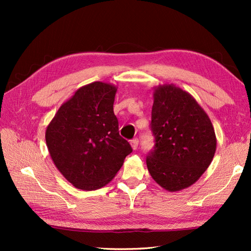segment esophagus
Listing matches in <instances>:
<instances>
[{
	"instance_id": "obj_1",
	"label": "esophagus",
	"mask_w": 251,
	"mask_h": 251,
	"mask_svg": "<svg viewBox=\"0 0 251 251\" xmlns=\"http://www.w3.org/2000/svg\"><path fill=\"white\" fill-rule=\"evenodd\" d=\"M138 143H139V140L137 139V138H135V139L130 140V146L132 148V150H136V149L138 148Z\"/></svg>"
}]
</instances>
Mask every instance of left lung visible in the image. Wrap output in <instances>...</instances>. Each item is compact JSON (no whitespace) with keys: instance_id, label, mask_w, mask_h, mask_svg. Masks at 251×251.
Segmentation results:
<instances>
[{"instance_id":"left-lung-1","label":"left lung","mask_w":251,"mask_h":251,"mask_svg":"<svg viewBox=\"0 0 251 251\" xmlns=\"http://www.w3.org/2000/svg\"><path fill=\"white\" fill-rule=\"evenodd\" d=\"M151 130L154 150L147 156L151 177L163 189L189 188L214 158L217 139L206 112L188 92L174 84L154 88Z\"/></svg>"}]
</instances>
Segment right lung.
<instances>
[{"mask_svg": "<svg viewBox=\"0 0 251 251\" xmlns=\"http://www.w3.org/2000/svg\"><path fill=\"white\" fill-rule=\"evenodd\" d=\"M117 87L94 82L62 103L45 132L55 166L79 190L102 188L114 178L132 149L120 136L113 111Z\"/></svg>", "mask_w": 251, "mask_h": 251, "instance_id": "1", "label": "right lung"}]
</instances>
